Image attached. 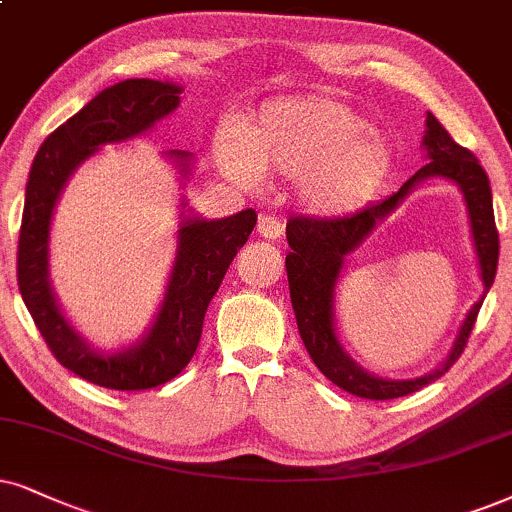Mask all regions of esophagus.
<instances>
[{"label": "esophagus", "mask_w": 512, "mask_h": 512, "mask_svg": "<svg viewBox=\"0 0 512 512\" xmlns=\"http://www.w3.org/2000/svg\"><path fill=\"white\" fill-rule=\"evenodd\" d=\"M257 231H260L262 238L276 241V238L283 236V222H281V219L271 217V215H260V222H257Z\"/></svg>", "instance_id": "1"}]
</instances>
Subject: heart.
<instances>
[{"label":"heart","instance_id":"b5f03b06","mask_svg":"<svg viewBox=\"0 0 512 512\" xmlns=\"http://www.w3.org/2000/svg\"><path fill=\"white\" fill-rule=\"evenodd\" d=\"M215 158L243 189L264 174L295 179L302 203L319 215H345L368 203L394 165L383 134L333 96H293L264 103L243 134L222 129Z\"/></svg>","mask_w":512,"mask_h":512}]
</instances>
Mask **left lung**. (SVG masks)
<instances>
[{
    "mask_svg": "<svg viewBox=\"0 0 512 512\" xmlns=\"http://www.w3.org/2000/svg\"><path fill=\"white\" fill-rule=\"evenodd\" d=\"M423 146L428 151L430 163L423 165L413 177L406 181L397 193L380 203L366 205L347 217L335 219H312V217H290L286 224V238L290 252L286 255V271L290 300H293L297 331L307 347L309 357L316 368L326 375L331 383L361 399L385 401L406 397L418 392L420 387L430 385L439 375H444L463 354L468 338L480 314L482 302L476 303L462 333L455 343L450 359L435 374L416 381H385L375 379L357 367L341 352L332 331V290L337 280L341 262L380 218L396 207L398 200L408 192L415 181L428 176H444L456 180L462 186L469 205L476 238L478 256L481 257L485 295L496 276L498 264V231L494 222V205H491V186L487 172L482 170L480 160L468 148L458 146L451 134L446 132L435 115L428 113V129H425Z\"/></svg>",
    "mask_w": 512,
    "mask_h": 512,
    "instance_id": "8db88e82",
    "label": "left lung"
}]
</instances>
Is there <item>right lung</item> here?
Segmentation results:
<instances>
[{"label": "right lung", "mask_w": 512, "mask_h": 512, "mask_svg": "<svg viewBox=\"0 0 512 512\" xmlns=\"http://www.w3.org/2000/svg\"><path fill=\"white\" fill-rule=\"evenodd\" d=\"M177 84L125 80L103 89L80 113L54 129L37 151L25 186L18 236V288L37 331L56 361L89 383L108 390H148L170 383L196 354L212 295L257 224L255 210L226 219H186L158 319L137 347L118 354L94 352L58 312L49 288V224L63 186L96 148L146 132L179 106ZM189 172V153L172 151Z\"/></svg>", "instance_id": "obj_1"}]
</instances>
